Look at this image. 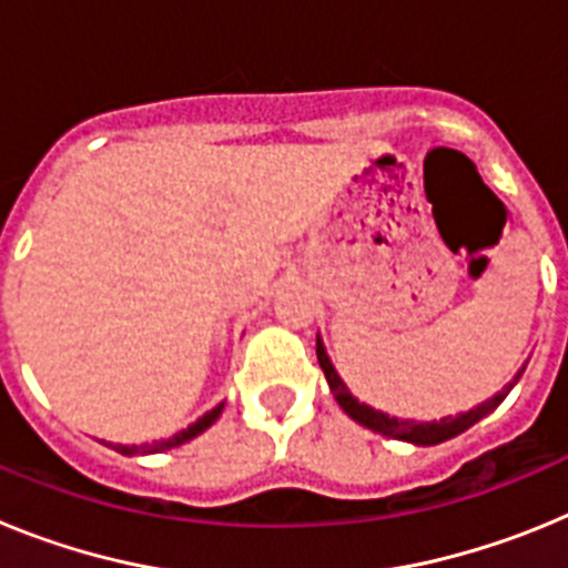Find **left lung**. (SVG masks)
<instances>
[{"label": "left lung", "instance_id": "obj_1", "mask_svg": "<svg viewBox=\"0 0 568 568\" xmlns=\"http://www.w3.org/2000/svg\"><path fill=\"white\" fill-rule=\"evenodd\" d=\"M315 355H318L321 369H324V375H327V384H329V389H333L335 400H338V406L344 409L346 415H349V418L358 420V424L366 426V429H373V433L386 435V438H395V440H406V444H415V446L444 444V440L466 433L469 426H475L480 418H486V415L495 413V409L504 404L506 395L511 393V386L518 384L520 375H524V369H526V364L520 366L518 373H515V378H511L498 395H491L489 400L478 404L475 409H469V413L446 415V418H440V420H424V424H418V420H409V418H389V415L381 413V409H375V406H369V404H364V400L355 398V395L346 389L344 378L338 375V369L333 366V361H329L327 346H324L321 335L315 338Z\"/></svg>", "mask_w": 568, "mask_h": 568}]
</instances>
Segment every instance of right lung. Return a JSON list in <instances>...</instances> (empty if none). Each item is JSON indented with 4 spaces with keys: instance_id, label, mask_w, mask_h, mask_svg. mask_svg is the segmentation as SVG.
I'll return each instance as SVG.
<instances>
[{
    "instance_id": "1",
    "label": "right lung",
    "mask_w": 568,
    "mask_h": 568,
    "mask_svg": "<svg viewBox=\"0 0 568 568\" xmlns=\"http://www.w3.org/2000/svg\"><path fill=\"white\" fill-rule=\"evenodd\" d=\"M224 409V400L219 406H213L210 413H204L202 418L195 420V424H190L187 429H182V433H175L173 438L168 440H155V444H142V446H124V444H108L110 449H115V453H122V455H153V453H168V449H175V446H182L187 444V440L199 438V435L204 433V429H210V426L219 420V415H222Z\"/></svg>"
}]
</instances>
